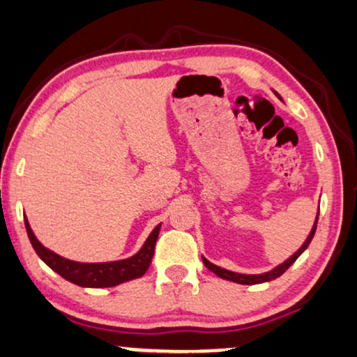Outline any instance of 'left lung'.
<instances>
[{"instance_id": "8db88e82", "label": "left lung", "mask_w": 357, "mask_h": 357, "mask_svg": "<svg viewBox=\"0 0 357 357\" xmlns=\"http://www.w3.org/2000/svg\"><path fill=\"white\" fill-rule=\"evenodd\" d=\"M277 96H279V95H277ZM317 223H318V215H317V218H314V223L312 226V231H310V234L307 236V239H305V243L302 244V246H300L298 251L291 254V256L287 259V261L279 264V266L274 267V269L269 271V272H262V274H239V272H233V271L223 269V267L215 266V264H211L205 257H202L203 259V264H205L206 269L211 271L215 275H218V277H221V279H225V280L236 282V284L256 285V284H264V282H271V280H274V279H277V277H280L282 274H284V272L289 269L291 264L297 261V259L305 252V249H307L310 246V243H312V239H313V236H314V231H317Z\"/></svg>"}]
</instances>
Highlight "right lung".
I'll use <instances>...</instances> for the list:
<instances>
[{
  "label": "right lung",
  "instance_id": "obj_1",
  "mask_svg": "<svg viewBox=\"0 0 357 357\" xmlns=\"http://www.w3.org/2000/svg\"><path fill=\"white\" fill-rule=\"evenodd\" d=\"M26 231L29 236V241L43 261L54 272H57L60 277L72 282L78 287H88V289H105V287H114L142 277L149 269L152 256H154L155 241L159 238V231L162 225H157L147 239L142 244V248L128 259L111 262H77L66 259L54 251H50L40 244V241L36 238L34 231L31 229V225L27 218H24Z\"/></svg>",
  "mask_w": 357,
  "mask_h": 357
}]
</instances>
